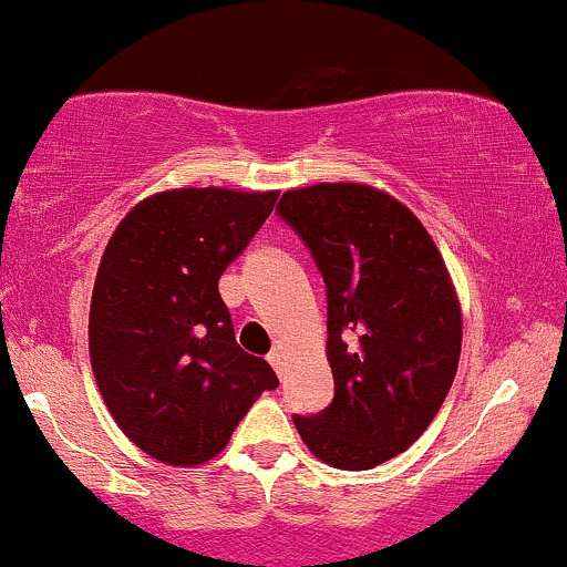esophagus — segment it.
I'll list each match as a JSON object with an SVG mask.
<instances>
[{"label": "esophagus", "instance_id": "34e87169", "mask_svg": "<svg viewBox=\"0 0 567 567\" xmlns=\"http://www.w3.org/2000/svg\"><path fill=\"white\" fill-rule=\"evenodd\" d=\"M267 360H270V365H272V369H276V373H284V352L272 349V352L267 354Z\"/></svg>", "mask_w": 567, "mask_h": 567}]
</instances>
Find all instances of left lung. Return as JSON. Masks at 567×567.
<instances>
[{"instance_id":"obj_1","label":"left lung","mask_w":567,"mask_h":567,"mask_svg":"<svg viewBox=\"0 0 567 567\" xmlns=\"http://www.w3.org/2000/svg\"><path fill=\"white\" fill-rule=\"evenodd\" d=\"M278 215L308 245L327 286V363L336 395L295 414L308 451L371 470L423 434L461 354V306L447 267L410 207L358 183L286 190Z\"/></svg>"}]
</instances>
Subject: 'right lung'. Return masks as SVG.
Wrapping results in <instances>:
<instances>
[{"mask_svg":"<svg viewBox=\"0 0 567 567\" xmlns=\"http://www.w3.org/2000/svg\"><path fill=\"white\" fill-rule=\"evenodd\" d=\"M278 190L177 188L138 202L103 250L90 358L111 417L147 456L196 466L278 377L235 341L218 281L270 218Z\"/></svg>","mask_w":567,"mask_h":567,"instance_id":"1","label":"right lung"}]
</instances>
